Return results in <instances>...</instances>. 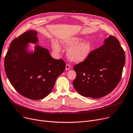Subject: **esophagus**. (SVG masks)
I'll return each instance as SVG.
<instances>
[{
  "mask_svg": "<svg viewBox=\"0 0 133 133\" xmlns=\"http://www.w3.org/2000/svg\"><path fill=\"white\" fill-rule=\"evenodd\" d=\"M70 68H71V66H70V65L69 64H67L66 65V71H68V70H69V69H70Z\"/></svg>",
  "mask_w": 133,
  "mask_h": 133,
  "instance_id": "obj_1",
  "label": "esophagus"
}]
</instances>
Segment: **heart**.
Returning <instances> with one entry per match:
<instances>
[{"mask_svg":"<svg viewBox=\"0 0 133 133\" xmlns=\"http://www.w3.org/2000/svg\"><path fill=\"white\" fill-rule=\"evenodd\" d=\"M83 39L79 37H74L65 39L62 41L64 47L68 48V58L75 62H80L87 58L92 50V44L88 41L82 42ZM54 50L60 52L61 46L57 41L52 43Z\"/></svg>","mask_w":133,"mask_h":133,"instance_id":"obj_1","label":"heart"}]
</instances>
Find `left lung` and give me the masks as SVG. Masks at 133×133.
<instances>
[{"label": "left lung", "instance_id": "obj_1", "mask_svg": "<svg viewBox=\"0 0 133 133\" xmlns=\"http://www.w3.org/2000/svg\"><path fill=\"white\" fill-rule=\"evenodd\" d=\"M125 53L117 39L109 36L104 44L90 53L86 59L74 66L73 84L82 96L93 99L107 95L120 82Z\"/></svg>", "mask_w": 133, "mask_h": 133}]
</instances>
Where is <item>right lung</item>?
Masks as SVG:
<instances>
[{
  "label": "right lung",
  "instance_id": "right-lung-1",
  "mask_svg": "<svg viewBox=\"0 0 133 133\" xmlns=\"http://www.w3.org/2000/svg\"><path fill=\"white\" fill-rule=\"evenodd\" d=\"M37 32L28 31L14 39L5 55V71L11 84L22 95L31 100L44 98L52 90L66 63L54 59L46 48L38 45L34 53L27 51V43H38Z\"/></svg>",
  "mask_w": 133,
  "mask_h": 133
}]
</instances>
